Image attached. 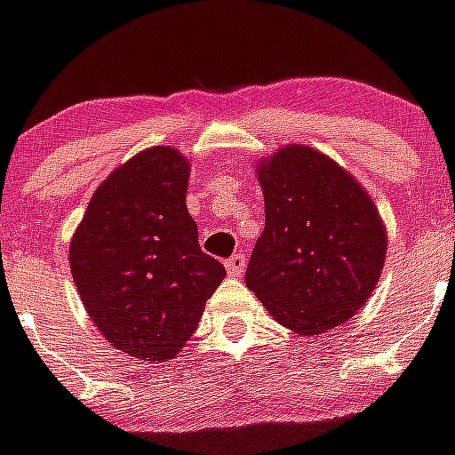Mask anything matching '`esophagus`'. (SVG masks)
<instances>
[{"instance_id":"1","label":"esophagus","mask_w":455,"mask_h":455,"mask_svg":"<svg viewBox=\"0 0 455 455\" xmlns=\"http://www.w3.org/2000/svg\"><path fill=\"white\" fill-rule=\"evenodd\" d=\"M225 268H228V273H230L232 277L241 275V273L246 271V255L243 252H236V255H232L228 262H225Z\"/></svg>"}]
</instances>
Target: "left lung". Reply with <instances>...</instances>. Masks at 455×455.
<instances>
[{
	"instance_id": "8db88e82",
	"label": "left lung",
	"mask_w": 455,
	"mask_h": 455,
	"mask_svg": "<svg viewBox=\"0 0 455 455\" xmlns=\"http://www.w3.org/2000/svg\"><path fill=\"white\" fill-rule=\"evenodd\" d=\"M257 172L267 223L248 262V289L300 335L347 323L371 296L387 252L371 198L305 146L283 148Z\"/></svg>"
}]
</instances>
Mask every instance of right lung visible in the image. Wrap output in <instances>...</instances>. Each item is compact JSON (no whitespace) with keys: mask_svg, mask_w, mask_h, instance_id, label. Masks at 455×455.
Segmentation results:
<instances>
[{"mask_svg":"<svg viewBox=\"0 0 455 455\" xmlns=\"http://www.w3.org/2000/svg\"><path fill=\"white\" fill-rule=\"evenodd\" d=\"M188 164L166 146L108 175L70 243V271L92 323L116 348L171 360L191 339L225 267L200 251L187 209Z\"/></svg>","mask_w":455,"mask_h":455,"instance_id":"right-lung-1","label":"right lung"}]
</instances>
